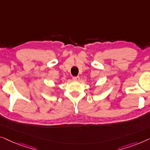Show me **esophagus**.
Listing matches in <instances>:
<instances>
[{
    "label": "esophagus",
    "instance_id": "34e87169",
    "mask_svg": "<svg viewBox=\"0 0 150 150\" xmlns=\"http://www.w3.org/2000/svg\"><path fill=\"white\" fill-rule=\"evenodd\" d=\"M73 79L74 80V81H79V76H77V77H73Z\"/></svg>",
    "mask_w": 150,
    "mask_h": 150
}]
</instances>
